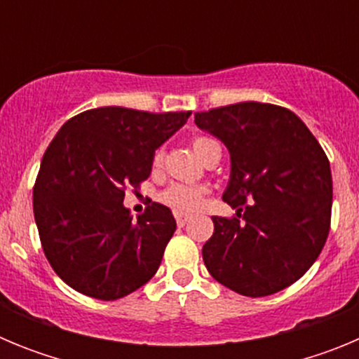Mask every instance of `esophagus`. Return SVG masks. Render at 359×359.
<instances>
[{
	"label": "esophagus",
	"instance_id": "obj_1",
	"mask_svg": "<svg viewBox=\"0 0 359 359\" xmlns=\"http://www.w3.org/2000/svg\"><path fill=\"white\" fill-rule=\"evenodd\" d=\"M174 219H176V223L180 224V226H183V224H187L190 221V215L182 214V212H174Z\"/></svg>",
	"mask_w": 359,
	"mask_h": 359
}]
</instances>
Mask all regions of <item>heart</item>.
<instances>
[{"label": "heart", "mask_w": 359, "mask_h": 359, "mask_svg": "<svg viewBox=\"0 0 359 359\" xmlns=\"http://www.w3.org/2000/svg\"><path fill=\"white\" fill-rule=\"evenodd\" d=\"M214 144V140L207 138V136H196L194 140H192V149L198 154L199 158L205 156V152L210 145ZM163 161V152L158 149L154 152V158H152V165H154V169H158ZM205 194H207V189L205 187L199 185H182V183H172L165 190L160 192V201L167 207H170L172 210L176 212H192L199 207L205 199Z\"/></svg>", "instance_id": "heart-1"}]
</instances>
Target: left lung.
I'll return each mask as SVG.
<instances>
[{"label": "left lung", "mask_w": 359, "mask_h": 359, "mask_svg": "<svg viewBox=\"0 0 359 359\" xmlns=\"http://www.w3.org/2000/svg\"><path fill=\"white\" fill-rule=\"evenodd\" d=\"M196 126L230 151L223 199L233 217H212L203 246L208 273L244 297H268L306 273L331 230L327 154L306 123L275 104L241 102L196 113Z\"/></svg>", "instance_id": "8db88e82"}]
</instances>
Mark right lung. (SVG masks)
I'll return each instance as SVG.
<instances>
[{"label": "right lung", "mask_w": 359, "mask_h": 359, "mask_svg": "<svg viewBox=\"0 0 359 359\" xmlns=\"http://www.w3.org/2000/svg\"><path fill=\"white\" fill-rule=\"evenodd\" d=\"M189 116L97 107L59 129L34 183V217L44 255L69 287L118 300L154 277L176 221L160 203L135 221L123 196L140 189L154 151Z\"/></svg>", "instance_id": "1"}]
</instances>
